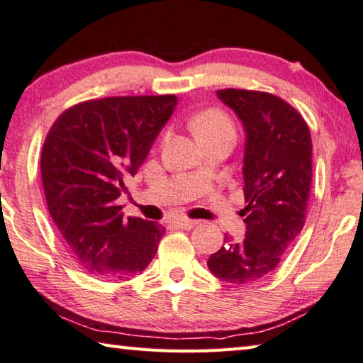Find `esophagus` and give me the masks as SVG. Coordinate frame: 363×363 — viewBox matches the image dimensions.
I'll list each match as a JSON object with an SVG mask.
<instances>
[{
    "mask_svg": "<svg viewBox=\"0 0 363 363\" xmlns=\"http://www.w3.org/2000/svg\"><path fill=\"white\" fill-rule=\"evenodd\" d=\"M177 225H179L181 228H194L195 225H199V220H194V219H187V217H181V219L176 220Z\"/></svg>",
    "mask_w": 363,
    "mask_h": 363,
    "instance_id": "esophagus-1",
    "label": "esophagus"
}]
</instances>
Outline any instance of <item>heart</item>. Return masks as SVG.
<instances>
[{"instance_id":"obj_1","label":"heart","mask_w":363,"mask_h":363,"mask_svg":"<svg viewBox=\"0 0 363 363\" xmlns=\"http://www.w3.org/2000/svg\"><path fill=\"white\" fill-rule=\"evenodd\" d=\"M190 127H192L194 135L199 141L209 140V138L216 136H232L235 140L236 133L232 118L219 109L203 111L201 114L194 118Z\"/></svg>"}]
</instances>
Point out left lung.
Segmentation results:
<instances>
[{
  "label": "left lung",
  "instance_id": "1",
  "mask_svg": "<svg viewBox=\"0 0 363 363\" xmlns=\"http://www.w3.org/2000/svg\"><path fill=\"white\" fill-rule=\"evenodd\" d=\"M217 96L240 117L246 133V238L225 242L208 259L216 278L250 284L279 265L301 232L311 192L313 144L305 118L282 98L267 91L225 89Z\"/></svg>",
  "mask_w": 363,
  "mask_h": 363
}]
</instances>
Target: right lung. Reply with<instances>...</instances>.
I'll use <instances>...</instances> for the list:
<instances>
[{"instance_id":"add662e5","label":"right lung","mask_w":363,"mask_h":363,"mask_svg":"<svg viewBox=\"0 0 363 363\" xmlns=\"http://www.w3.org/2000/svg\"><path fill=\"white\" fill-rule=\"evenodd\" d=\"M176 104L174 95L89 100L58 116L45 136L41 177L49 213L89 274L128 279L155 257L164 227L125 219L117 199Z\"/></svg>"}]
</instances>
